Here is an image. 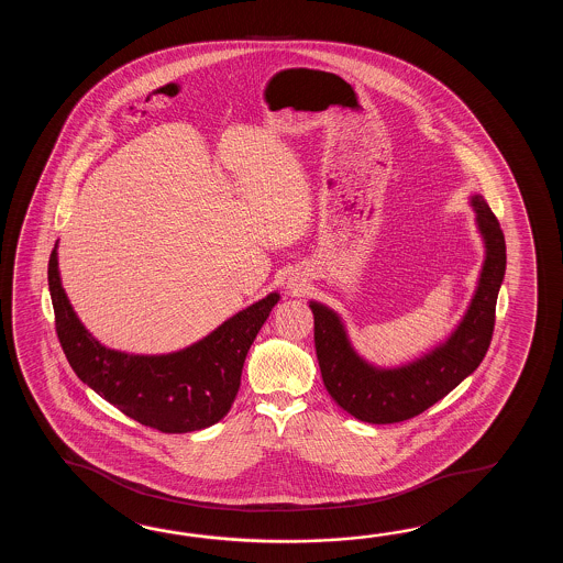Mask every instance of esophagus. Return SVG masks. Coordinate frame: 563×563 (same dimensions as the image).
I'll return each mask as SVG.
<instances>
[{"label":"esophagus","mask_w":563,"mask_h":563,"mask_svg":"<svg viewBox=\"0 0 563 563\" xmlns=\"http://www.w3.org/2000/svg\"><path fill=\"white\" fill-rule=\"evenodd\" d=\"M286 289L287 294H291V296L303 294V289H306V277H301L299 274H291V276L287 277Z\"/></svg>","instance_id":"1"}]
</instances>
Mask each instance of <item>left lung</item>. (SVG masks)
Returning <instances> with one entry per match:
<instances>
[{"label": "left lung", "mask_w": 563, "mask_h": 563, "mask_svg": "<svg viewBox=\"0 0 563 563\" xmlns=\"http://www.w3.org/2000/svg\"><path fill=\"white\" fill-rule=\"evenodd\" d=\"M471 207L485 243L477 289L451 335L420 358L395 368L374 366L352 346L342 318L320 301H310L323 386L354 419L372 424L412 419L449 395L485 358L507 255L499 221L489 205L481 195H473Z\"/></svg>", "instance_id": "1"}]
</instances>
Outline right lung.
Instances as JSON below:
<instances>
[{
	"mask_svg": "<svg viewBox=\"0 0 563 563\" xmlns=\"http://www.w3.org/2000/svg\"><path fill=\"white\" fill-rule=\"evenodd\" d=\"M48 286L58 340L76 376L126 417L161 432L201 431L228 415L245 356L279 301L274 291L177 352L126 354L102 346L76 316L62 287L58 243L49 255Z\"/></svg>",
	"mask_w": 563,
	"mask_h": 563,
	"instance_id": "1",
	"label": "right lung"
}]
</instances>
